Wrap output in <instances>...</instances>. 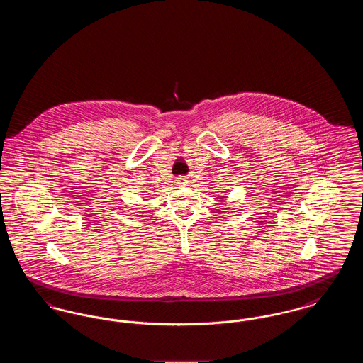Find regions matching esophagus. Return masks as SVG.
Segmentation results:
<instances>
[{
  "label": "esophagus",
  "instance_id": "esophagus-1",
  "mask_svg": "<svg viewBox=\"0 0 363 363\" xmlns=\"http://www.w3.org/2000/svg\"><path fill=\"white\" fill-rule=\"evenodd\" d=\"M177 184H178L179 186H185V185H188V184H189V178H188V177H185V175L178 177V178H177Z\"/></svg>",
  "mask_w": 363,
  "mask_h": 363
}]
</instances>
